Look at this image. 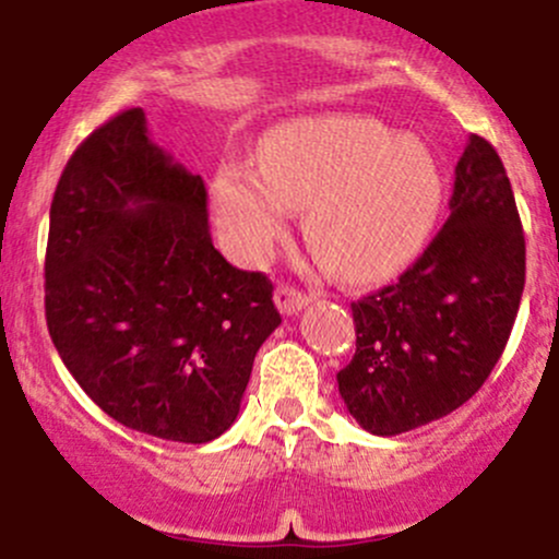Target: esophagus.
<instances>
[{
  "instance_id": "34e87169",
  "label": "esophagus",
  "mask_w": 559,
  "mask_h": 559,
  "mask_svg": "<svg viewBox=\"0 0 559 559\" xmlns=\"http://www.w3.org/2000/svg\"><path fill=\"white\" fill-rule=\"evenodd\" d=\"M274 304H277V309L282 313L293 317V313H298L300 309H306V306L311 304V296L293 285H280L277 290H274Z\"/></svg>"
}]
</instances>
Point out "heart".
I'll list each match as a JSON object with an SVG mask.
<instances>
[{"label": "heart", "instance_id": "obj_1", "mask_svg": "<svg viewBox=\"0 0 559 559\" xmlns=\"http://www.w3.org/2000/svg\"><path fill=\"white\" fill-rule=\"evenodd\" d=\"M224 246L261 263L306 209V240L335 274L372 280L415 259L436 224L443 177L423 140L364 116L282 123L263 136L259 168L227 160L211 181Z\"/></svg>", "mask_w": 559, "mask_h": 559}]
</instances>
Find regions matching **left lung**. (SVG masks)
<instances>
[{
  "mask_svg": "<svg viewBox=\"0 0 559 559\" xmlns=\"http://www.w3.org/2000/svg\"><path fill=\"white\" fill-rule=\"evenodd\" d=\"M525 237L504 163L469 136L449 218L399 282L350 304L356 354L337 391L364 430L399 436L478 393L510 341Z\"/></svg>",
  "mask_w": 559,
  "mask_h": 559,
  "instance_id": "1",
  "label": "left lung"
}]
</instances>
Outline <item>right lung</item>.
I'll list each match as a JSON object with an SVG mask.
<instances>
[{"instance_id": "1", "label": "right lung", "mask_w": 559, "mask_h": 559, "mask_svg": "<svg viewBox=\"0 0 559 559\" xmlns=\"http://www.w3.org/2000/svg\"><path fill=\"white\" fill-rule=\"evenodd\" d=\"M272 282L213 248L209 192L147 136L142 108L94 129L49 209L44 311L62 364L131 430L209 443L237 419L280 328Z\"/></svg>"}]
</instances>
